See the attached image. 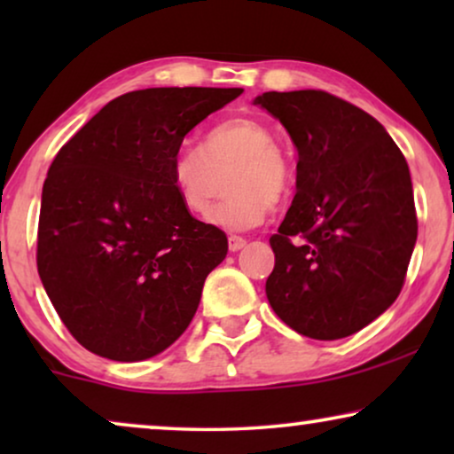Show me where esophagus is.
I'll list each match as a JSON object with an SVG mask.
<instances>
[{"instance_id": "esophagus-1", "label": "esophagus", "mask_w": 454, "mask_h": 454, "mask_svg": "<svg viewBox=\"0 0 454 454\" xmlns=\"http://www.w3.org/2000/svg\"><path fill=\"white\" fill-rule=\"evenodd\" d=\"M247 241L244 238H239V235H229V250L231 252H239L241 247H246Z\"/></svg>"}]
</instances>
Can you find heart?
Listing matches in <instances>:
<instances>
[{
    "label": "heart",
    "mask_w": 454,
    "mask_h": 454,
    "mask_svg": "<svg viewBox=\"0 0 454 454\" xmlns=\"http://www.w3.org/2000/svg\"><path fill=\"white\" fill-rule=\"evenodd\" d=\"M275 142V132L252 117H233L207 129L198 151L185 148L171 163V185L182 207L192 215L207 213L219 177L231 169L229 198L210 210L207 223L225 231L258 227L294 185V167Z\"/></svg>",
    "instance_id": "1"
}]
</instances>
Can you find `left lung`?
Listing matches in <instances>:
<instances>
[{
    "label": "left lung",
    "mask_w": 454,
    "mask_h": 454,
    "mask_svg": "<svg viewBox=\"0 0 454 454\" xmlns=\"http://www.w3.org/2000/svg\"><path fill=\"white\" fill-rule=\"evenodd\" d=\"M254 105L283 123L300 154L294 202L270 238L266 297L303 337H349L387 312L405 281L418 239L407 160L380 121L325 90L264 92Z\"/></svg>",
    "instance_id": "8db88e82"
}]
</instances>
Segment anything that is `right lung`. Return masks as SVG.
<instances>
[{
	"label": "right lung",
	"instance_id": "obj_1",
	"mask_svg": "<svg viewBox=\"0 0 454 454\" xmlns=\"http://www.w3.org/2000/svg\"><path fill=\"white\" fill-rule=\"evenodd\" d=\"M244 89L171 86L121 95L61 146L43 184L36 266L72 337L114 362H142L182 337L221 229L196 221L171 185L190 129Z\"/></svg>",
	"mask_w": 454,
	"mask_h": 454
}]
</instances>
